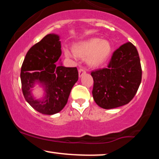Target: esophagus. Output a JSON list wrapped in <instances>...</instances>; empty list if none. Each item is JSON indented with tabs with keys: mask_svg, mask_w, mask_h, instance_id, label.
I'll return each mask as SVG.
<instances>
[{
	"mask_svg": "<svg viewBox=\"0 0 159 159\" xmlns=\"http://www.w3.org/2000/svg\"><path fill=\"white\" fill-rule=\"evenodd\" d=\"M86 73V71L83 68H81L79 69V70H78V75H79V77H81L83 75H84Z\"/></svg>",
	"mask_w": 159,
	"mask_h": 159,
	"instance_id": "obj_1",
	"label": "esophagus"
}]
</instances>
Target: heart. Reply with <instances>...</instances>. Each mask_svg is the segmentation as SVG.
<instances>
[{
	"label": "heart",
	"mask_w": 159,
	"mask_h": 159,
	"mask_svg": "<svg viewBox=\"0 0 159 159\" xmlns=\"http://www.w3.org/2000/svg\"><path fill=\"white\" fill-rule=\"evenodd\" d=\"M63 52L67 57L75 58L76 55L83 58L87 57L88 64L92 66H97L103 63L110 56L111 45L107 40L91 38L75 45L74 51L69 48H64Z\"/></svg>",
	"instance_id": "heart-1"
}]
</instances>
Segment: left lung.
Listing matches in <instances>:
<instances>
[{"label":"left lung","mask_w":159,"mask_h":159,"mask_svg":"<svg viewBox=\"0 0 159 159\" xmlns=\"http://www.w3.org/2000/svg\"><path fill=\"white\" fill-rule=\"evenodd\" d=\"M93 96L99 107L111 109L126 105L141 82L142 69L136 47L125 43L113 53L107 68L91 72Z\"/></svg>","instance_id":"left-lung-1"}]
</instances>
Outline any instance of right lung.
Returning a JSON list of instances; mask_svg holds the SVG:
<instances>
[{
    "label": "right lung",
    "instance_id": "right-lung-1",
    "mask_svg": "<svg viewBox=\"0 0 159 159\" xmlns=\"http://www.w3.org/2000/svg\"><path fill=\"white\" fill-rule=\"evenodd\" d=\"M59 36L48 34L28 50L21 69V90L25 100L33 108L43 114L60 112L68 102L71 90L78 79L76 67L56 65L61 55ZM36 81L45 87L42 101L34 100L31 88Z\"/></svg>",
    "mask_w": 159,
    "mask_h": 159
}]
</instances>
